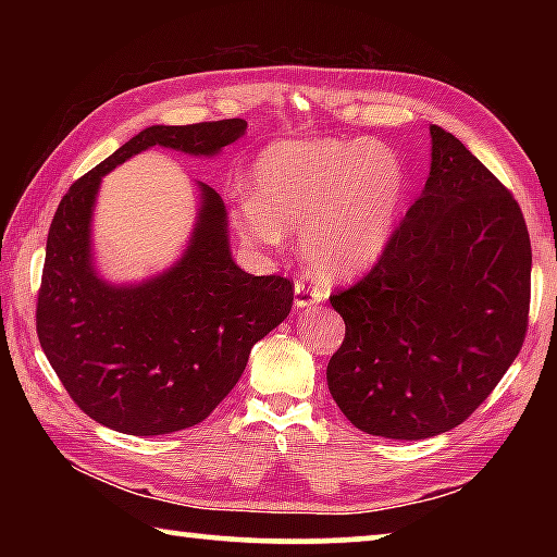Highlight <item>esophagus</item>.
I'll return each mask as SVG.
<instances>
[{"instance_id":"1","label":"esophagus","mask_w":557,"mask_h":557,"mask_svg":"<svg viewBox=\"0 0 557 557\" xmlns=\"http://www.w3.org/2000/svg\"><path fill=\"white\" fill-rule=\"evenodd\" d=\"M322 297H324L322 287H317L307 280H297V285H295V307L297 309L312 307V305H317V301H322Z\"/></svg>"}]
</instances>
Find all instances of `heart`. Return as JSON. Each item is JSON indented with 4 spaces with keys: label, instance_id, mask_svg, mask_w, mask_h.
Wrapping results in <instances>:
<instances>
[{
    "label": "heart",
    "instance_id": "heart-1",
    "mask_svg": "<svg viewBox=\"0 0 557 557\" xmlns=\"http://www.w3.org/2000/svg\"><path fill=\"white\" fill-rule=\"evenodd\" d=\"M256 199L238 206L250 243H280L305 231L301 252L322 280L371 268L388 248L405 201L398 154L369 139L277 143L256 164Z\"/></svg>",
    "mask_w": 557,
    "mask_h": 557
}]
</instances>
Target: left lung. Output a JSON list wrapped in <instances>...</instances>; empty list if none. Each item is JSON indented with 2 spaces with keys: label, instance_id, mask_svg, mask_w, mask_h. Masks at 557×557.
<instances>
[{
  "label": "left lung",
  "instance_id": "8db88e82",
  "mask_svg": "<svg viewBox=\"0 0 557 557\" xmlns=\"http://www.w3.org/2000/svg\"><path fill=\"white\" fill-rule=\"evenodd\" d=\"M425 191L388 248L329 301L346 336L326 366L338 408L388 440L465 422L523 346L531 238L513 194L437 125Z\"/></svg>",
  "mask_w": 557,
  "mask_h": 557
}]
</instances>
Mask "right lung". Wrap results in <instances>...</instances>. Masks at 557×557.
Here are the masks:
<instances>
[{"mask_svg": "<svg viewBox=\"0 0 557 557\" xmlns=\"http://www.w3.org/2000/svg\"><path fill=\"white\" fill-rule=\"evenodd\" d=\"M248 122L154 125L73 182L55 209L36 299V334L73 403L125 435L199 425L233 391L250 348L285 322L295 285L248 275L231 258L225 206L201 184L186 256L143 285L102 282L90 260V213L102 174L147 147L219 154Z\"/></svg>", "mask_w": 557, "mask_h": 557, "instance_id": "1", "label": "right lung"}]
</instances>
